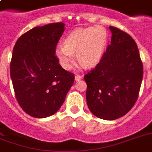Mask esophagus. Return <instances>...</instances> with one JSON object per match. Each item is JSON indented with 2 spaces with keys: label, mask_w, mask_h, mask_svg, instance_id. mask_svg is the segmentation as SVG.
I'll return each instance as SVG.
<instances>
[{
  "label": "esophagus",
  "mask_w": 152,
  "mask_h": 152,
  "mask_svg": "<svg viewBox=\"0 0 152 152\" xmlns=\"http://www.w3.org/2000/svg\"><path fill=\"white\" fill-rule=\"evenodd\" d=\"M82 78H83V77H82V76H79V75H76V76H75V80L80 81Z\"/></svg>",
  "instance_id": "34e87169"
}]
</instances>
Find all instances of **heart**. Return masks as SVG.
<instances>
[{"label": "heart", "mask_w": 152, "mask_h": 152, "mask_svg": "<svg viewBox=\"0 0 152 152\" xmlns=\"http://www.w3.org/2000/svg\"><path fill=\"white\" fill-rule=\"evenodd\" d=\"M107 33L102 27H90L75 30L66 37L64 46L56 47L55 53L61 66L70 69L74 62V53L86 67L95 66L106 50Z\"/></svg>", "instance_id": "1"}]
</instances>
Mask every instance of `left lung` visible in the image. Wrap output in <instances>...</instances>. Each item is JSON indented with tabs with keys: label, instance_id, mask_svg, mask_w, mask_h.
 Here are the masks:
<instances>
[{
	"label": "left lung",
	"instance_id": "8db88e82",
	"mask_svg": "<svg viewBox=\"0 0 152 152\" xmlns=\"http://www.w3.org/2000/svg\"><path fill=\"white\" fill-rule=\"evenodd\" d=\"M111 43L99 63L84 76L86 99L97 118L115 120L137 102L143 79V64L136 42L127 33L109 27Z\"/></svg>",
	"mask_w": 152,
	"mask_h": 152
}]
</instances>
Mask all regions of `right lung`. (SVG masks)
<instances>
[{
	"label": "right lung",
	"instance_id": "add662e5",
	"mask_svg": "<svg viewBox=\"0 0 152 152\" xmlns=\"http://www.w3.org/2000/svg\"><path fill=\"white\" fill-rule=\"evenodd\" d=\"M64 31V23L35 27L20 36L13 48L10 75L15 97L34 118L57 113L74 83V74L64 70L55 55Z\"/></svg>",
	"mask_w": 152,
	"mask_h": 152
}]
</instances>
